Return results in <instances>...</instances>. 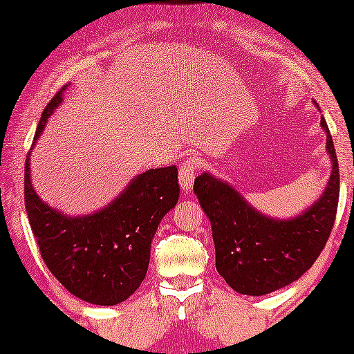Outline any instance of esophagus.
<instances>
[{"label":"esophagus","instance_id":"esophagus-1","mask_svg":"<svg viewBox=\"0 0 354 354\" xmlns=\"http://www.w3.org/2000/svg\"><path fill=\"white\" fill-rule=\"evenodd\" d=\"M197 159H187L180 167V187L183 192H192L195 176H197Z\"/></svg>","mask_w":354,"mask_h":354}]
</instances>
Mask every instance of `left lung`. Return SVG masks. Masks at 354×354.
<instances>
[{
  "instance_id": "1",
  "label": "left lung",
  "mask_w": 354,
  "mask_h": 354,
  "mask_svg": "<svg viewBox=\"0 0 354 354\" xmlns=\"http://www.w3.org/2000/svg\"><path fill=\"white\" fill-rule=\"evenodd\" d=\"M327 154L332 171L317 202L291 219L259 212L227 181L202 173L194 183L203 212L212 226L216 269L234 291L262 296L298 281L319 259L335 221L339 200V164L329 127Z\"/></svg>"
}]
</instances>
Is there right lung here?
Returning <instances> with one entry per match:
<instances>
[{
    "label": "right lung",
    "instance_id": "1",
    "mask_svg": "<svg viewBox=\"0 0 354 354\" xmlns=\"http://www.w3.org/2000/svg\"><path fill=\"white\" fill-rule=\"evenodd\" d=\"M65 88L46 106L25 159V209L53 276L77 298L113 306L130 298L145 279L157 226L180 197L178 167L138 174L104 209L87 216H66L49 207L32 187L30 152L63 102Z\"/></svg>",
    "mask_w": 354,
    "mask_h": 354
}]
</instances>
